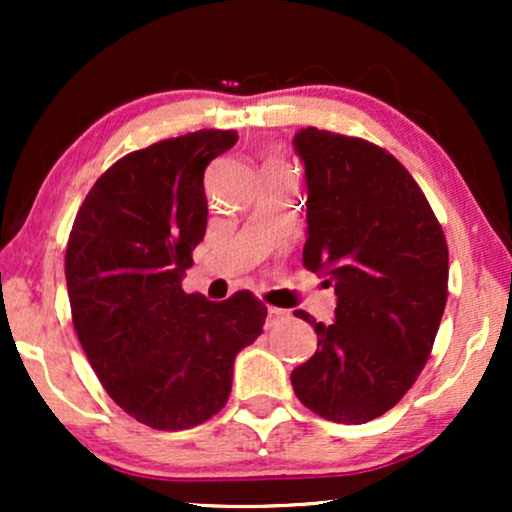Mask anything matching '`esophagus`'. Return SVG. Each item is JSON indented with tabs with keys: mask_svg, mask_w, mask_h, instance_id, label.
I'll use <instances>...</instances> for the list:
<instances>
[{
	"mask_svg": "<svg viewBox=\"0 0 512 512\" xmlns=\"http://www.w3.org/2000/svg\"><path fill=\"white\" fill-rule=\"evenodd\" d=\"M286 317H289V312H286V310H279V307H268V324L270 326L275 324V321L286 319Z\"/></svg>",
	"mask_w": 512,
	"mask_h": 512,
	"instance_id": "1",
	"label": "esophagus"
}]
</instances>
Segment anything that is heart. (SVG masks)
I'll return each mask as SVG.
<instances>
[{
    "label": "heart",
    "instance_id": "obj_1",
    "mask_svg": "<svg viewBox=\"0 0 512 512\" xmlns=\"http://www.w3.org/2000/svg\"><path fill=\"white\" fill-rule=\"evenodd\" d=\"M268 165H275V163H268Z\"/></svg>",
    "mask_w": 512,
    "mask_h": 512
}]
</instances>
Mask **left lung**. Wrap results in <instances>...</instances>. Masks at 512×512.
Returning a JSON list of instances; mask_svg holds the SVG:
<instances>
[{"label": "left lung", "instance_id": "1", "mask_svg": "<svg viewBox=\"0 0 512 512\" xmlns=\"http://www.w3.org/2000/svg\"><path fill=\"white\" fill-rule=\"evenodd\" d=\"M307 179L303 265L335 284V321L291 373L298 401L338 424L394 408L422 373L447 303V242L422 188L389 151L305 128L293 137Z\"/></svg>", "mask_w": 512, "mask_h": 512}]
</instances>
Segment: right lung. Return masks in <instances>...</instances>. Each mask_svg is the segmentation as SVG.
I'll list each match as a JSON object with an SVG mask.
<instances>
[{
	"instance_id": "right-lung-1",
	"label": "right lung",
	"mask_w": 512,
	"mask_h": 512,
	"mask_svg": "<svg viewBox=\"0 0 512 512\" xmlns=\"http://www.w3.org/2000/svg\"><path fill=\"white\" fill-rule=\"evenodd\" d=\"M235 130H198L116 160L79 207L65 254L74 331L107 394L151 429L181 431L230 396L240 349L268 307L251 291L223 303L181 279L207 228L205 170Z\"/></svg>"
}]
</instances>
